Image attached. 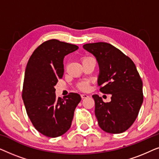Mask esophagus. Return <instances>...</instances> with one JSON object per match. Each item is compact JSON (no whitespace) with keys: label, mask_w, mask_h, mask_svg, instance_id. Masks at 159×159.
<instances>
[{"label":"esophagus","mask_w":159,"mask_h":159,"mask_svg":"<svg viewBox=\"0 0 159 159\" xmlns=\"http://www.w3.org/2000/svg\"><path fill=\"white\" fill-rule=\"evenodd\" d=\"M88 97H89L88 95H87V94H81V98L82 99L86 98H88Z\"/></svg>","instance_id":"34e87169"}]
</instances>
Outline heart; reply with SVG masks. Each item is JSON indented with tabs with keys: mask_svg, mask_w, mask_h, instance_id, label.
<instances>
[{
	"mask_svg": "<svg viewBox=\"0 0 159 159\" xmlns=\"http://www.w3.org/2000/svg\"><path fill=\"white\" fill-rule=\"evenodd\" d=\"M79 88L81 89V90H86L87 88H88V85H87V84L85 82H82V83L79 84Z\"/></svg>",
	"mask_w": 159,
	"mask_h": 159,
	"instance_id": "obj_1",
	"label": "heart"
}]
</instances>
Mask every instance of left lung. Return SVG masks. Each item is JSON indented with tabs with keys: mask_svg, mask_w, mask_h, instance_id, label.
Here are the masks:
<instances>
[{
	"mask_svg": "<svg viewBox=\"0 0 159 159\" xmlns=\"http://www.w3.org/2000/svg\"><path fill=\"white\" fill-rule=\"evenodd\" d=\"M83 48L98 64L100 90L111 95L108 103H104L99 95H93L99 127L108 133L124 132L135 121L143 101V82L135 65L109 43H88Z\"/></svg>",
	"mask_w": 159,
	"mask_h": 159,
	"instance_id": "left-lung-1",
	"label": "left lung"
}]
</instances>
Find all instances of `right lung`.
Returning <instances> with one entry per match:
<instances>
[{"label": "right lung", "instance_id": "right-lung-1", "mask_svg": "<svg viewBox=\"0 0 159 159\" xmlns=\"http://www.w3.org/2000/svg\"><path fill=\"white\" fill-rule=\"evenodd\" d=\"M79 48L75 45L50 40L34 50L25 69L22 98L32 125L41 134L56 138L71 127L81 97L71 93L56 98L55 86L64 75V58Z\"/></svg>", "mask_w": 159, "mask_h": 159}]
</instances>
